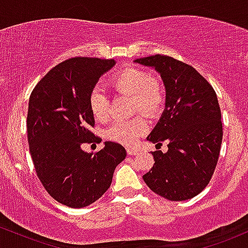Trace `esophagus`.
<instances>
[{"mask_svg":"<svg viewBox=\"0 0 248 248\" xmlns=\"http://www.w3.org/2000/svg\"><path fill=\"white\" fill-rule=\"evenodd\" d=\"M126 152H127V155H136L137 154V150L136 149H133V147H127L126 149Z\"/></svg>","mask_w":248,"mask_h":248,"instance_id":"obj_1","label":"esophagus"}]
</instances>
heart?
<instances>
[{"mask_svg": "<svg viewBox=\"0 0 248 248\" xmlns=\"http://www.w3.org/2000/svg\"><path fill=\"white\" fill-rule=\"evenodd\" d=\"M110 87L121 94L131 97L132 110L146 116L159 113L165 102L163 83L157 77L149 76L136 68H124L110 78ZM89 109L96 121L107 122L110 117L109 98L99 87L91 89L88 97ZM147 131V123L141 116L126 121H117L108 129L107 137L122 145H133Z\"/></svg>", "mask_w": 248, "mask_h": 248, "instance_id": "obj_1", "label": "heart"}]
</instances>
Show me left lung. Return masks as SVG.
<instances>
[{"label": "left lung", "instance_id": "obj_1", "mask_svg": "<svg viewBox=\"0 0 248 248\" xmlns=\"http://www.w3.org/2000/svg\"><path fill=\"white\" fill-rule=\"evenodd\" d=\"M152 66L166 88V108L147 140L168 152H152L155 164L143 176L158 196L172 202L196 197L210 183L222 140L221 111L212 85L193 66L166 55L138 58Z\"/></svg>", "mask_w": 248, "mask_h": 248}]
</instances>
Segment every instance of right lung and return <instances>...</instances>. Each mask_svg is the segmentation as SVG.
<instances>
[{
  "label": "right lung",
  "instance_id": "add662e5",
  "mask_svg": "<svg viewBox=\"0 0 248 248\" xmlns=\"http://www.w3.org/2000/svg\"><path fill=\"white\" fill-rule=\"evenodd\" d=\"M113 64V60L69 58L54 66L30 94L27 132L35 171L46 191L65 206L85 207L101 198L126 157L115 141H105L94 155L80 147L102 140L90 130L94 119L88 97Z\"/></svg>",
  "mask_w": 248,
  "mask_h": 248
}]
</instances>
